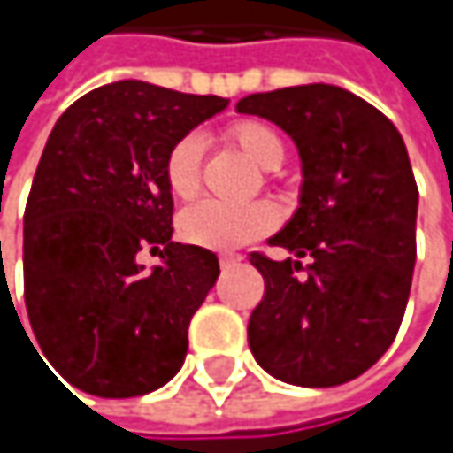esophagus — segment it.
I'll return each mask as SVG.
<instances>
[{"instance_id": "obj_1", "label": "esophagus", "mask_w": 453, "mask_h": 453, "mask_svg": "<svg viewBox=\"0 0 453 453\" xmlns=\"http://www.w3.org/2000/svg\"><path fill=\"white\" fill-rule=\"evenodd\" d=\"M241 259H243L241 254H226V257H220V267L223 270H233L235 265H241Z\"/></svg>"}]
</instances>
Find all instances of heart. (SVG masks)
Wrapping results in <instances>:
<instances>
[{
  "label": "heart",
  "instance_id": "1",
  "mask_svg": "<svg viewBox=\"0 0 453 453\" xmlns=\"http://www.w3.org/2000/svg\"><path fill=\"white\" fill-rule=\"evenodd\" d=\"M227 138L249 162H254L262 170H275L286 159V143L280 134L262 120H243L233 126ZM202 149H204L202 136L188 134L175 141L165 157V183L170 194L180 202L194 199L202 188ZM275 223L278 215L265 202H254L243 207L199 202L180 215L178 233L183 241L194 246L212 249V251H230L270 233Z\"/></svg>",
  "mask_w": 453,
  "mask_h": 453
}]
</instances>
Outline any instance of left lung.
<instances>
[{
    "instance_id": "obj_1",
    "label": "left lung",
    "mask_w": 453,
    "mask_h": 453,
    "mask_svg": "<svg viewBox=\"0 0 453 453\" xmlns=\"http://www.w3.org/2000/svg\"><path fill=\"white\" fill-rule=\"evenodd\" d=\"M235 110L294 138L304 175L299 210L270 238L296 259L251 254L265 296L249 317V349L283 383H349L388 351L407 310L419 194L404 138L327 83L251 94Z\"/></svg>"
}]
</instances>
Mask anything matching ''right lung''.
Listing matches in <instances>:
<instances>
[{
	"mask_svg": "<svg viewBox=\"0 0 453 453\" xmlns=\"http://www.w3.org/2000/svg\"><path fill=\"white\" fill-rule=\"evenodd\" d=\"M227 99L118 81L70 104L51 128L23 218L34 335L70 386L131 399L186 359L188 322L220 275L210 249L173 241L165 157ZM159 250L151 273L135 262Z\"/></svg>",
	"mask_w": 453,
	"mask_h": 453,
	"instance_id": "1",
	"label": "right lung"
}]
</instances>
